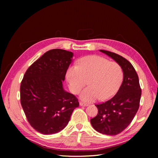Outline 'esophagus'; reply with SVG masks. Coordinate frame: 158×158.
<instances>
[{"mask_svg": "<svg viewBox=\"0 0 158 158\" xmlns=\"http://www.w3.org/2000/svg\"><path fill=\"white\" fill-rule=\"evenodd\" d=\"M80 106H84V107H85V106H88V105L87 103H83V102H80Z\"/></svg>", "mask_w": 158, "mask_h": 158, "instance_id": "1", "label": "esophagus"}]
</instances>
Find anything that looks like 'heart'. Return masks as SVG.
<instances>
[{
  "label": "heart",
  "mask_w": 158,
  "mask_h": 158,
  "mask_svg": "<svg viewBox=\"0 0 158 158\" xmlns=\"http://www.w3.org/2000/svg\"><path fill=\"white\" fill-rule=\"evenodd\" d=\"M123 77L120 64L96 55L83 57L78 65H70L66 73L69 89L74 94H78L88 80L89 86L80 94L81 99L86 102L112 98L120 88Z\"/></svg>",
  "instance_id": "obj_1"
}]
</instances>
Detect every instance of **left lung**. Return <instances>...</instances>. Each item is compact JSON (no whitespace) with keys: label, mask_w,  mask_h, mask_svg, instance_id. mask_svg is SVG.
<instances>
[{"label":"left lung","mask_w":158,"mask_h":158,"mask_svg":"<svg viewBox=\"0 0 158 158\" xmlns=\"http://www.w3.org/2000/svg\"><path fill=\"white\" fill-rule=\"evenodd\" d=\"M115 60L123 70V83L116 95L108 101L95 105L98 113L90 120L95 131L116 135L130 125L139 108L142 90L136 72L132 64L114 52L99 50Z\"/></svg>","instance_id":"8db88e82"}]
</instances>
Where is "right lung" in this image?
<instances>
[{
  "label": "right lung",
  "instance_id": "1",
  "mask_svg": "<svg viewBox=\"0 0 158 158\" xmlns=\"http://www.w3.org/2000/svg\"><path fill=\"white\" fill-rule=\"evenodd\" d=\"M73 53L55 49L33 63L20 85V102L30 125L44 135L60 132L79 106L75 95L64 89L63 82Z\"/></svg>",
  "mask_w": 158,
  "mask_h": 158
}]
</instances>
